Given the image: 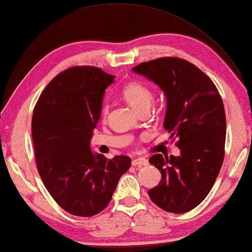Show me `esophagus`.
Returning <instances> with one entry per match:
<instances>
[{"instance_id":"obj_1","label":"esophagus","mask_w":252,"mask_h":252,"mask_svg":"<svg viewBox=\"0 0 252 252\" xmlns=\"http://www.w3.org/2000/svg\"><path fill=\"white\" fill-rule=\"evenodd\" d=\"M148 164V160L145 159V158H137V159H134L132 161L133 166H145Z\"/></svg>"}]
</instances>
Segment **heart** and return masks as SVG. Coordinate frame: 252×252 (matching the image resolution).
I'll return each instance as SVG.
<instances>
[{
  "label": "heart",
  "instance_id": "heart-1",
  "mask_svg": "<svg viewBox=\"0 0 252 252\" xmlns=\"http://www.w3.org/2000/svg\"><path fill=\"white\" fill-rule=\"evenodd\" d=\"M122 96L131 106L140 113L142 110H148L154 102V93L150 88L139 81H132L126 84L122 89ZM107 105H103L102 115L105 117L107 114Z\"/></svg>",
  "mask_w": 252,
  "mask_h": 252
}]
</instances>
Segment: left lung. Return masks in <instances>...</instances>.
<instances>
[{
	"mask_svg": "<svg viewBox=\"0 0 252 252\" xmlns=\"http://www.w3.org/2000/svg\"><path fill=\"white\" fill-rule=\"evenodd\" d=\"M133 72L154 81L166 96L164 128L178 138V157L155 155L150 164L161 172L159 185L148 190L157 206L184 214L203 202L224 159L225 112L215 84L189 61L175 57L140 63Z\"/></svg>",
	"mask_w": 252,
	"mask_h": 252,
	"instance_id": "1",
	"label": "left lung"
}]
</instances>
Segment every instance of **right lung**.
I'll use <instances>...</instances> for the list:
<instances>
[{"mask_svg": "<svg viewBox=\"0 0 252 252\" xmlns=\"http://www.w3.org/2000/svg\"><path fill=\"white\" fill-rule=\"evenodd\" d=\"M114 79L98 67H69L47 85L34 107L32 139L39 176L58 205L78 217L101 213L131 166L130 157L107 159L90 149L105 89Z\"/></svg>", "mask_w": 252, "mask_h": 252, "instance_id": "add662e5", "label": "right lung"}]
</instances>
